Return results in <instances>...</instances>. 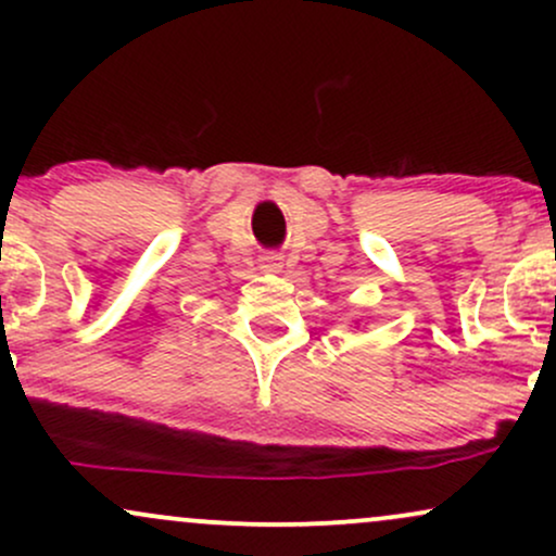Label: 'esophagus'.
<instances>
[{"mask_svg":"<svg viewBox=\"0 0 556 556\" xmlns=\"http://www.w3.org/2000/svg\"><path fill=\"white\" fill-rule=\"evenodd\" d=\"M264 261H266V266H271V269H277V266H279V258L277 256H266Z\"/></svg>","mask_w":556,"mask_h":556,"instance_id":"34e87169","label":"esophagus"}]
</instances>
